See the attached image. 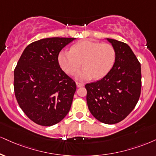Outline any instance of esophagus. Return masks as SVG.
<instances>
[{"label": "esophagus", "instance_id": "34e87169", "mask_svg": "<svg viewBox=\"0 0 156 156\" xmlns=\"http://www.w3.org/2000/svg\"><path fill=\"white\" fill-rule=\"evenodd\" d=\"M76 86L78 88H80V87H83L84 86V83H81V82H76Z\"/></svg>", "mask_w": 156, "mask_h": 156}]
</instances>
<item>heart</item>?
<instances>
[{
	"instance_id": "obj_1",
	"label": "heart",
	"mask_w": 156,
	"mask_h": 156,
	"mask_svg": "<svg viewBox=\"0 0 156 156\" xmlns=\"http://www.w3.org/2000/svg\"><path fill=\"white\" fill-rule=\"evenodd\" d=\"M116 52L112 45L108 43L83 41L73 45L70 51L60 52L59 63L67 74L77 73L78 79H99L108 73L115 63Z\"/></svg>"
}]
</instances>
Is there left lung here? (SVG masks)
<instances>
[{
    "label": "left lung",
    "instance_id": "8db88e82",
    "mask_svg": "<svg viewBox=\"0 0 156 156\" xmlns=\"http://www.w3.org/2000/svg\"><path fill=\"white\" fill-rule=\"evenodd\" d=\"M115 48L112 69L102 79L86 84V101L95 119L106 124L121 121L134 110L142 87L141 65L125 43L107 38Z\"/></svg>",
    "mask_w": 156,
    "mask_h": 156
}]
</instances>
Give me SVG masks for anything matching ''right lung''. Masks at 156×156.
I'll use <instances>...</instances> for the list:
<instances>
[{"instance_id": "1", "label": "right lung", "mask_w": 156, "mask_h": 156, "mask_svg": "<svg viewBox=\"0 0 156 156\" xmlns=\"http://www.w3.org/2000/svg\"><path fill=\"white\" fill-rule=\"evenodd\" d=\"M73 37H48L29 44L14 69L16 100L34 123L50 126L70 111L76 84L59 66V52Z\"/></svg>"}]
</instances>
